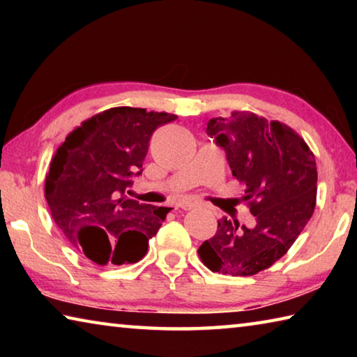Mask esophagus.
Instances as JSON below:
<instances>
[{
  "label": "esophagus",
  "instance_id": "1",
  "mask_svg": "<svg viewBox=\"0 0 357 357\" xmlns=\"http://www.w3.org/2000/svg\"><path fill=\"white\" fill-rule=\"evenodd\" d=\"M195 206H197V202H192V200H184V202L176 203V208H181V209H193Z\"/></svg>",
  "mask_w": 357,
  "mask_h": 357
}]
</instances>
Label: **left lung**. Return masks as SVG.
I'll list each match as a JSON object with an SVG mask.
<instances>
[{
  "label": "left lung",
  "instance_id": "8db88e82",
  "mask_svg": "<svg viewBox=\"0 0 357 357\" xmlns=\"http://www.w3.org/2000/svg\"><path fill=\"white\" fill-rule=\"evenodd\" d=\"M206 132L225 149L255 227L223 217L198 255L213 273L258 274L285 255L310 220L317 203L315 155L298 132L252 112L209 119Z\"/></svg>",
  "mask_w": 357,
  "mask_h": 357
}]
</instances>
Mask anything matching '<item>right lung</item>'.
Instances as JSON below:
<instances>
[{
	"instance_id": "obj_1",
	"label": "right lung",
	"mask_w": 357,
	"mask_h": 357,
	"mask_svg": "<svg viewBox=\"0 0 357 357\" xmlns=\"http://www.w3.org/2000/svg\"><path fill=\"white\" fill-rule=\"evenodd\" d=\"M176 114L114 107L94 114L66 137L45 178L53 220L72 245L99 266L130 264L146 255L172 208L126 197L142 173L153 132Z\"/></svg>"
}]
</instances>
